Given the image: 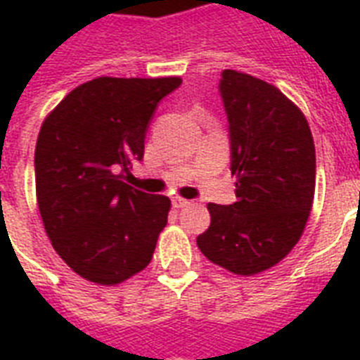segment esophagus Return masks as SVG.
<instances>
[{
  "instance_id": "1",
  "label": "esophagus",
  "mask_w": 360,
  "mask_h": 360,
  "mask_svg": "<svg viewBox=\"0 0 360 360\" xmlns=\"http://www.w3.org/2000/svg\"><path fill=\"white\" fill-rule=\"evenodd\" d=\"M192 202L188 200H183V198H175L174 200V207L175 209H185V207H191Z\"/></svg>"
}]
</instances>
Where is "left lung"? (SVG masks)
I'll list each match as a JSON object with an SVG mask.
<instances>
[{
	"instance_id": "obj_1",
	"label": "left lung",
	"mask_w": 360,
	"mask_h": 360,
	"mask_svg": "<svg viewBox=\"0 0 360 360\" xmlns=\"http://www.w3.org/2000/svg\"><path fill=\"white\" fill-rule=\"evenodd\" d=\"M237 202L209 203L202 254L239 276L263 273L299 243L316 191V149L301 108L278 87L226 69L220 80Z\"/></svg>"
}]
</instances>
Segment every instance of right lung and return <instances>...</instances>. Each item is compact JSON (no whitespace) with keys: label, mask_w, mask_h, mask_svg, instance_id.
<instances>
[{"label":"right lung","mask_w":360,"mask_h":360,"mask_svg":"<svg viewBox=\"0 0 360 360\" xmlns=\"http://www.w3.org/2000/svg\"><path fill=\"white\" fill-rule=\"evenodd\" d=\"M179 76H98L67 95L42 121L35 188L53 250L82 278L121 284L149 265L168 222L169 198L127 183L158 101Z\"/></svg>","instance_id":"right-lung-1"}]
</instances>
